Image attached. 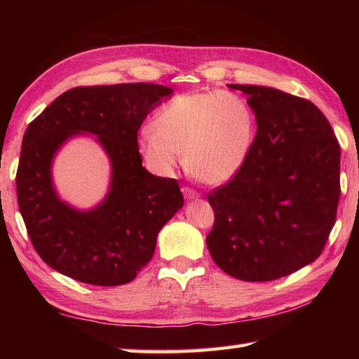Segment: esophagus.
I'll list each match as a JSON object with an SVG mask.
<instances>
[{
    "label": "esophagus",
    "instance_id": "34e87169",
    "mask_svg": "<svg viewBox=\"0 0 359 359\" xmlns=\"http://www.w3.org/2000/svg\"><path fill=\"white\" fill-rule=\"evenodd\" d=\"M182 193H184L187 201H196V199H199V197H201L199 193L194 191V189H191V188H188V187L182 188Z\"/></svg>",
    "mask_w": 359,
    "mask_h": 359
}]
</instances>
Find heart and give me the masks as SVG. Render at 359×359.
I'll return each instance as SVG.
<instances>
[{
    "instance_id": "obj_1",
    "label": "heart",
    "mask_w": 359,
    "mask_h": 359,
    "mask_svg": "<svg viewBox=\"0 0 359 359\" xmlns=\"http://www.w3.org/2000/svg\"><path fill=\"white\" fill-rule=\"evenodd\" d=\"M256 139V116L245 98L228 90H196L174 97L137 137L149 170L170 177L184 152L187 171L207 185L238 174Z\"/></svg>"
}]
</instances>
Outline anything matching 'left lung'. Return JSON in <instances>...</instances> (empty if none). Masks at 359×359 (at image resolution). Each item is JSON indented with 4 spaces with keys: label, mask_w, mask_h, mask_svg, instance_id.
<instances>
[{
    "label": "left lung",
    "mask_w": 359,
    "mask_h": 359,
    "mask_svg": "<svg viewBox=\"0 0 359 359\" xmlns=\"http://www.w3.org/2000/svg\"><path fill=\"white\" fill-rule=\"evenodd\" d=\"M228 88L247 95L257 131L247 163L208 196L207 247L230 276L274 280L321 255L341 194L339 143L309 100L266 86Z\"/></svg>",
    "instance_id": "1"
}]
</instances>
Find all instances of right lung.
Returning a JSON list of instances; mask_svg holds the SVG:
<instances>
[{"label":"right lung","mask_w":359,"mask_h":359,"mask_svg":"<svg viewBox=\"0 0 359 359\" xmlns=\"http://www.w3.org/2000/svg\"><path fill=\"white\" fill-rule=\"evenodd\" d=\"M174 94L163 85L81 86L55 98L26 129L17 171L18 207L32 245L50 269L85 284L131 282L154 255L163 225L184 207L177 180L142 165L137 133ZM80 135H95L111 165L104 199L81 210L59 197L53 160Z\"/></svg>","instance_id":"obj_1"}]
</instances>
